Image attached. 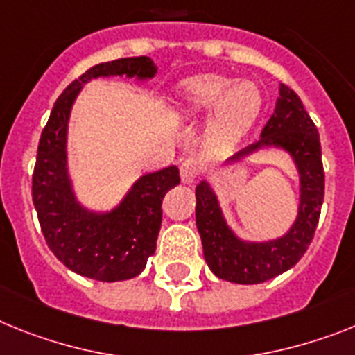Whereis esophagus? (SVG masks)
<instances>
[{"label": "esophagus", "instance_id": "1", "mask_svg": "<svg viewBox=\"0 0 355 355\" xmlns=\"http://www.w3.org/2000/svg\"><path fill=\"white\" fill-rule=\"evenodd\" d=\"M200 162L196 159H187L180 164V178H182L184 184H193L195 178L200 175Z\"/></svg>", "mask_w": 355, "mask_h": 355}]
</instances>
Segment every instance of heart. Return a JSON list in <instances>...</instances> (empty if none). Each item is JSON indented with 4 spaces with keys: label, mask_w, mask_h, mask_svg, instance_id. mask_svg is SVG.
I'll return each instance as SVG.
<instances>
[{
    "label": "heart",
    "mask_w": 355,
    "mask_h": 355,
    "mask_svg": "<svg viewBox=\"0 0 355 355\" xmlns=\"http://www.w3.org/2000/svg\"><path fill=\"white\" fill-rule=\"evenodd\" d=\"M261 110L260 88L252 81H236L216 73L196 76L178 86L175 112L178 117L198 119L211 112L205 141L222 150L243 135Z\"/></svg>",
    "instance_id": "b5f03b06"
}]
</instances>
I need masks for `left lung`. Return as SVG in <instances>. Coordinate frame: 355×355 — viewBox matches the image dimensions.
<instances>
[{"label":"left lung","instance_id":"1","mask_svg":"<svg viewBox=\"0 0 355 355\" xmlns=\"http://www.w3.org/2000/svg\"><path fill=\"white\" fill-rule=\"evenodd\" d=\"M270 146L287 151L300 173L297 216L284 236L267 242H243L223 218L209 182L202 180L196 186V229L202 238L204 258L213 274L225 282L254 285L276 278L302 260L318 227L324 196L320 133L302 99L285 85H279L276 108L260 139L229 157L227 164L240 162L247 155Z\"/></svg>","mask_w":355,"mask_h":355}]
</instances>
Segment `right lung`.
<instances>
[{
    "label": "right lung",
    "mask_w": 355,
    "mask_h": 355,
    "mask_svg": "<svg viewBox=\"0 0 355 355\" xmlns=\"http://www.w3.org/2000/svg\"><path fill=\"white\" fill-rule=\"evenodd\" d=\"M155 73L157 67L146 55L95 64L59 95L41 133L32 175V200L41 231L55 258L85 278L122 282L144 270L157 247L162 198L180 184V173L177 166L146 173L121 204L106 213L83 207L68 175L67 135L71 106L83 85L95 77L126 76L146 81Z\"/></svg>",
    "instance_id": "add662e5"
}]
</instances>
